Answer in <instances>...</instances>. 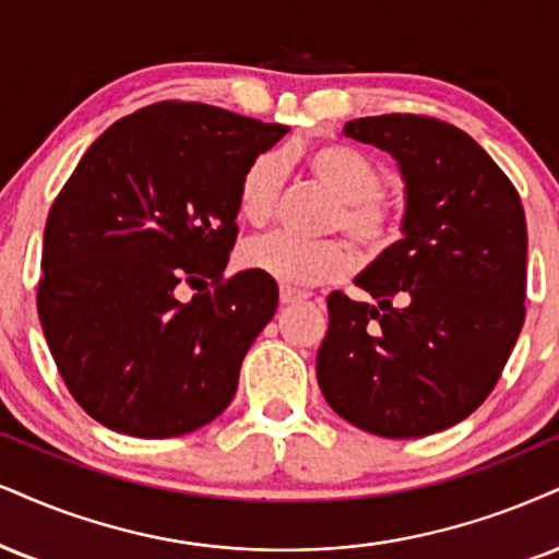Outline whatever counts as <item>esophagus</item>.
I'll list each match as a JSON object with an SVG mask.
<instances>
[{
  "label": "esophagus",
  "mask_w": 559,
  "mask_h": 559,
  "mask_svg": "<svg viewBox=\"0 0 559 559\" xmlns=\"http://www.w3.org/2000/svg\"><path fill=\"white\" fill-rule=\"evenodd\" d=\"M306 298H308L306 293L293 290V287H282V290H280V302H282V306H293V302H300V300H306Z\"/></svg>",
  "instance_id": "1"
}]
</instances>
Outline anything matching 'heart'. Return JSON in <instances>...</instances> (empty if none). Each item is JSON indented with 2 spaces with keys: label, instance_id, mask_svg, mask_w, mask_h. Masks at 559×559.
I'll list each match as a JSON object with an SVG mask.
<instances>
[{
  "label": "heart",
  "instance_id": "1",
  "mask_svg": "<svg viewBox=\"0 0 559 559\" xmlns=\"http://www.w3.org/2000/svg\"><path fill=\"white\" fill-rule=\"evenodd\" d=\"M308 174L336 199L329 225L342 227L365 251H381L396 238L399 210L381 191V170L360 150L326 142L308 150ZM282 183L277 153H264L246 168L238 189L240 217L251 225L266 223ZM240 264L285 287H313L342 277L353 266V248L342 238L300 240L272 233L248 240L240 248Z\"/></svg>",
  "mask_w": 559,
  "mask_h": 559
}]
</instances>
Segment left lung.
<instances>
[{
    "label": "left lung",
    "mask_w": 559,
    "mask_h": 559,
    "mask_svg": "<svg viewBox=\"0 0 559 559\" xmlns=\"http://www.w3.org/2000/svg\"><path fill=\"white\" fill-rule=\"evenodd\" d=\"M342 132L396 160L402 240L355 277L373 302L326 298L316 376L360 430L423 438L469 417L513 353L526 316V217L508 176L451 123L389 114Z\"/></svg>",
    "instance_id": "1"
}]
</instances>
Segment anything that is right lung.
I'll use <instances>...</instances> for the list:
<instances>
[{
    "label": "right lung",
    "instance_id": "obj_1",
    "mask_svg": "<svg viewBox=\"0 0 559 559\" xmlns=\"http://www.w3.org/2000/svg\"><path fill=\"white\" fill-rule=\"evenodd\" d=\"M290 129L155 103L103 132L48 212L38 316L69 394L108 430L176 438L223 415L277 282L223 280L246 168ZM195 290L182 300L185 287Z\"/></svg>",
    "mask_w": 559,
    "mask_h": 559
}]
</instances>
